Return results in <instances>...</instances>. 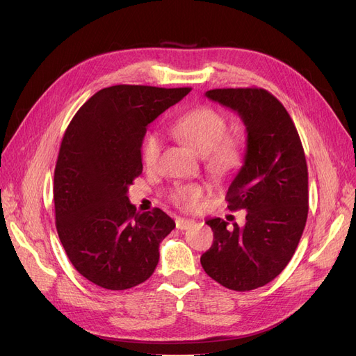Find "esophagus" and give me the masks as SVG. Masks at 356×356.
I'll return each instance as SVG.
<instances>
[{
  "label": "esophagus",
  "instance_id": "34e87169",
  "mask_svg": "<svg viewBox=\"0 0 356 356\" xmlns=\"http://www.w3.org/2000/svg\"><path fill=\"white\" fill-rule=\"evenodd\" d=\"M175 225H177L178 230H187V229H190V227H193V225H195V221L186 220V218H177Z\"/></svg>",
  "mask_w": 356,
  "mask_h": 356
}]
</instances>
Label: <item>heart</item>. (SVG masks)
I'll use <instances>...</instances> for the list:
<instances>
[{"label": "heart", "instance_id": "obj_1", "mask_svg": "<svg viewBox=\"0 0 356 356\" xmlns=\"http://www.w3.org/2000/svg\"><path fill=\"white\" fill-rule=\"evenodd\" d=\"M174 132L188 141L197 152L207 154L208 169L215 177H222L239 163L241 145L227 132V120L217 110L200 106L177 118ZM161 138L159 134H148L143 143V160L147 166L156 165L160 154ZM203 187L197 184L178 186L170 191V200L182 208H196L203 197Z\"/></svg>", "mask_w": 356, "mask_h": 356}]
</instances>
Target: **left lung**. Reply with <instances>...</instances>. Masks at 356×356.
Instances as JSON below:
<instances>
[{
	"instance_id": "1",
	"label": "left lung",
	"mask_w": 356,
	"mask_h": 356,
	"mask_svg": "<svg viewBox=\"0 0 356 356\" xmlns=\"http://www.w3.org/2000/svg\"><path fill=\"white\" fill-rule=\"evenodd\" d=\"M207 96L239 114L246 127L243 165L227 191L230 211L245 209L243 227L208 220L213 243L200 257L213 281L234 291L263 286L281 273L303 234L307 165L294 122L264 89H213Z\"/></svg>"
}]
</instances>
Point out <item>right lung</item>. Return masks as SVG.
Wrapping results in <instances>:
<instances>
[{
  "mask_svg": "<svg viewBox=\"0 0 356 356\" xmlns=\"http://www.w3.org/2000/svg\"><path fill=\"white\" fill-rule=\"evenodd\" d=\"M190 88L118 84L96 92L71 120L55 168L56 229L70 261L105 289L145 282L175 229L161 209L136 212L127 190L143 174L147 126Z\"/></svg>",
  "mask_w": 356,
  "mask_h": 356,
  "instance_id": "obj_1",
  "label": "right lung"
}]
</instances>
